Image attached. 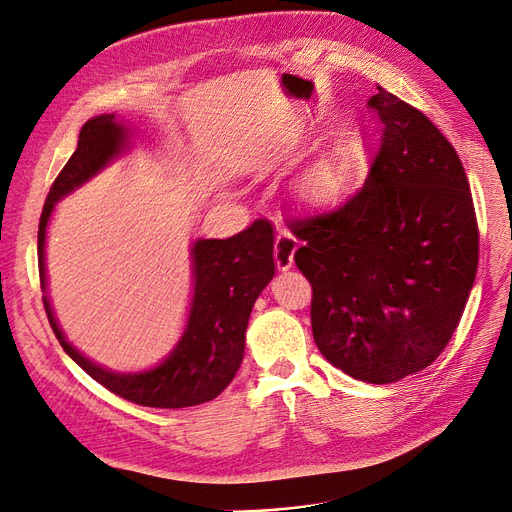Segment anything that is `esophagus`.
<instances>
[{
  "label": "esophagus",
  "instance_id": "1",
  "mask_svg": "<svg viewBox=\"0 0 512 512\" xmlns=\"http://www.w3.org/2000/svg\"><path fill=\"white\" fill-rule=\"evenodd\" d=\"M294 252H296V241L279 229L277 241H275V262L279 271H288L294 264Z\"/></svg>",
  "mask_w": 512,
  "mask_h": 512
}]
</instances>
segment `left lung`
<instances>
[{"instance_id": "left-lung-1", "label": "left lung", "mask_w": 512, "mask_h": 512, "mask_svg": "<svg viewBox=\"0 0 512 512\" xmlns=\"http://www.w3.org/2000/svg\"><path fill=\"white\" fill-rule=\"evenodd\" d=\"M380 151L363 187L332 210L288 222L296 267L313 285L321 355L370 384L431 365L452 340L479 264L462 161L418 109L378 86Z\"/></svg>"}]
</instances>
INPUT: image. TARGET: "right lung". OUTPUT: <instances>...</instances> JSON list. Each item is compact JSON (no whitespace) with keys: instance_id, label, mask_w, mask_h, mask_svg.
Listing matches in <instances>:
<instances>
[{"instance_id":"add662e5","label":"right lung","mask_w":512,"mask_h":512,"mask_svg":"<svg viewBox=\"0 0 512 512\" xmlns=\"http://www.w3.org/2000/svg\"><path fill=\"white\" fill-rule=\"evenodd\" d=\"M132 128L115 113L88 119L77 149L58 174L44 203L37 233L39 279L52 330L65 353L111 393L145 407L178 410L216 399L235 378L245 351V330L254 302L275 277V235L271 222L256 220L229 239L191 243V302L174 349L140 372H115L88 359L67 340L48 294L46 239L56 203L84 187L113 161L134 149Z\"/></svg>"}]
</instances>
